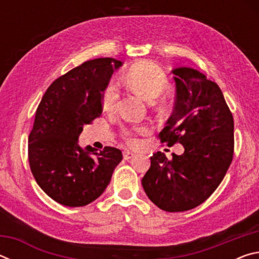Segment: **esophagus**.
I'll return each instance as SVG.
<instances>
[{"mask_svg": "<svg viewBox=\"0 0 259 259\" xmlns=\"http://www.w3.org/2000/svg\"><path fill=\"white\" fill-rule=\"evenodd\" d=\"M134 155H135L134 152L128 151V150H124V151H123V157H124V160H130L131 157H134Z\"/></svg>", "mask_w": 259, "mask_h": 259, "instance_id": "esophagus-1", "label": "esophagus"}]
</instances>
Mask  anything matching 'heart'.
I'll return each mask as SVG.
<instances>
[{"label": "heart", "instance_id": "b5f03b06", "mask_svg": "<svg viewBox=\"0 0 259 259\" xmlns=\"http://www.w3.org/2000/svg\"><path fill=\"white\" fill-rule=\"evenodd\" d=\"M125 82L130 88L143 96L147 100H154L164 93L169 87V80L161 67L152 61H140L133 65L125 74ZM119 98V89L115 82H108L102 91V104L104 109L111 112L116 106ZM156 107L163 109L166 107V102L161 100L156 103ZM150 126L134 125L125 126L122 129V136L130 145L138 143L137 136L150 133Z\"/></svg>", "mask_w": 259, "mask_h": 259}]
</instances>
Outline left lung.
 <instances>
[{
    "label": "left lung",
    "instance_id": "8db88e82",
    "mask_svg": "<svg viewBox=\"0 0 259 259\" xmlns=\"http://www.w3.org/2000/svg\"><path fill=\"white\" fill-rule=\"evenodd\" d=\"M176 102L172 115L159 134L162 143L182 144V155L151 156L142 179L153 203L169 212L203 203L224 179L233 160L234 121L217 83L190 67L172 71Z\"/></svg>",
    "mask_w": 259,
    "mask_h": 259
}]
</instances>
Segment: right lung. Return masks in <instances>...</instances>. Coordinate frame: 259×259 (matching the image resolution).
<instances>
[{"instance_id":"obj_1","label":"right lung","mask_w":259,"mask_h":259,"mask_svg":"<svg viewBox=\"0 0 259 259\" xmlns=\"http://www.w3.org/2000/svg\"><path fill=\"white\" fill-rule=\"evenodd\" d=\"M122 61L88 60L52 82L38 104L28 137V161L35 181L52 200L83 207L106 190L122 160L119 148L78 146L83 125L102 115V91Z\"/></svg>"}]
</instances>
